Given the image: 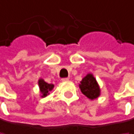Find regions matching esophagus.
Segmentation results:
<instances>
[{
	"label": "esophagus",
	"instance_id": "obj_1",
	"mask_svg": "<svg viewBox=\"0 0 134 134\" xmlns=\"http://www.w3.org/2000/svg\"><path fill=\"white\" fill-rule=\"evenodd\" d=\"M61 80H62L63 82H66V81H68V80H69V79H68V78H63Z\"/></svg>",
	"mask_w": 134,
	"mask_h": 134
}]
</instances>
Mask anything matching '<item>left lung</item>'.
Listing matches in <instances>:
<instances>
[{"label": "left lung", "mask_w": 134, "mask_h": 134, "mask_svg": "<svg viewBox=\"0 0 134 134\" xmlns=\"http://www.w3.org/2000/svg\"><path fill=\"white\" fill-rule=\"evenodd\" d=\"M80 90L83 95L91 100L96 99L100 96V87L92 75H87L80 84Z\"/></svg>", "instance_id": "1"}]
</instances>
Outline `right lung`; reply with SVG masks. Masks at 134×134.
I'll return each instance as SVG.
<instances>
[{
    "label": "right lung",
    "mask_w": 134,
    "mask_h": 134,
    "mask_svg": "<svg viewBox=\"0 0 134 134\" xmlns=\"http://www.w3.org/2000/svg\"><path fill=\"white\" fill-rule=\"evenodd\" d=\"M38 85H39V87H40V91L42 94V97L43 96H47L48 94H49V92H51L53 87H54V85L51 84V83H46L43 80H38Z\"/></svg>",
    "instance_id": "1"
}]
</instances>
